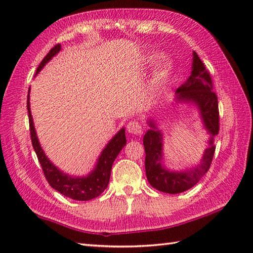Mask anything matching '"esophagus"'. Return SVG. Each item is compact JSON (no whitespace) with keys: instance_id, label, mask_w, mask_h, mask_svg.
Instances as JSON below:
<instances>
[{"instance_id":"34e87169","label":"esophagus","mask_w":253,"mask_h":253,"mask_svg":"<svg viewBox=\"0 0 253 253\" xmlns=\"http://www.w3.org/2000/svg\"><path fill=\"white\" fill-rule=\"evenodd\" d=\"M127 130H128V132L132 133V135L140 136L142 133V127L138 122H135V121L132 122L131 121V122L127 124Z\"/></svg>"}]
</instances>
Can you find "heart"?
<instances>
[{
    "mask_svg": "<svg viewBox=\"0 0 253 253\" xmlns=\"http://www.w3.org/2000/svg\"><path fill=\"white\" fill-rule=\"evenodd\" d=\"M157 60V56L152 55L149 57V62H154ZM171 71H173V64L169 60H163L162 62L159 63V65L155 67V71L153 73V76L150 82V87L153 91L160 89L163 87L165 83L168 82Z\"/></svg>",
    "mask_w": 253,
    "mask_h": 253,
    "instance_id": "obj_1",
    "label": "heart"
}]
</instances>
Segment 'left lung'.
Instances as JSON below:
<instances>
[{"mask_svg": "<svg viewBox=\"0 0 253 253\" xmlns=\"http://www.w3.org/2000/svg\"><path fill=\"white\" fill-rule=\"evenodd\" d=\"M192 71L187 82L176 90V101L195 104L200 113L203 126L210 133L209 147L204 151L200 162L196 166L184 169H169L163 164V135L153 120H148L151 127L143 137L146 151V174L149 184L162 192L176 195L195 186L211 166L215 144L214 137L219 130L218 102L213 92L211 76L204 64L193 51Z\"/></svg>", "mask_w": 253, "mask_h": 253, "instance_id": "1", "label": "left lung"}]
</instances>
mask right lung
<instances>
[{
  "label": "right lung",
  "mask_w": 253,
  "mask_h": 253,
  "mask_svg": "<svg viewBox=\"0 0 253 253\" xmlns=\"http://www.w3.org/2000/svg\"><path fill=\"white\" fill-rule=\"evenodd\" d=\"M60 51L61 44H56L54 47H52L50 52L46 54V56L42 60L40 65L38 66L36 75L39 73L41 69L44 67L45 64L51 61V58L53 56H55ZM29 92L30 89L28 91V99H27V110H28L31 142L47 182H49L53 189L61 192L62 195L67 198L74 199V200L88 201L91 200V199L99 197L101 193L106 189L107 185H109L112 165L114 163L115 159L117 158L118 153L121 152V150L125 147L126 144L125 128H122V129L111 139L109 143L106 144V147L103 149V151L101 152L98 161H96V165L94 166V169L91 170L87 176L76 177L68 175L62 171L60 169H57L56 166L47 159L44 151L40 146V142L38 140L37 132L35 129L34 120H32L30 112Z\"/></svg>",
  "instance_id": "1"
}]
</instances>
